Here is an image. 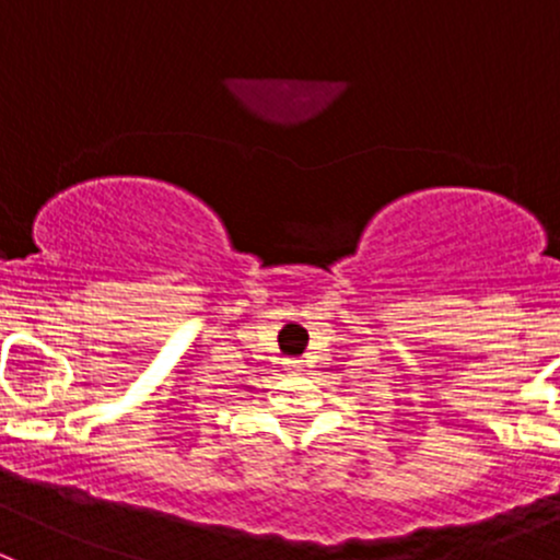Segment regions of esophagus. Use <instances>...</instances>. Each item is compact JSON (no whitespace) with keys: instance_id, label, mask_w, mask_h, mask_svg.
<instances>
[{"instance_id":"esophagus-1","label":"esophagus","mask_w":560,"mask_h":560,"mask_svg":"<svg viewBox=\"0 0 560 560\" xmlns=\"http://www.w3.org/2000/svg\"><path fill=\"white\" fill-rule=\"evenodd\" d=\"M303 369H306V365H303V360H298V358L284 360V371H290V374H298V371H303Z\"/></svg>"}]
</instances>
